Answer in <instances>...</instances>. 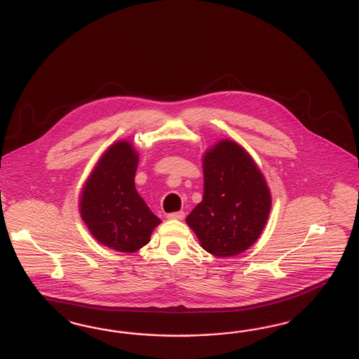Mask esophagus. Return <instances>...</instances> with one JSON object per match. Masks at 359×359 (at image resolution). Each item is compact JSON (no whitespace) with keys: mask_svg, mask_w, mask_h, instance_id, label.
Segmentation results:
<instances>
[{"mask_svg":"<svg viewBox=\"0 0 359 359\" xmlns=\"http://www.w3.org/2000/svg\"><path fill=\"white\" fill-rule=\"evenodd\" d=\"M184 217V212L179 210V212H171L167 215V219L170 220H182Z\"/></svg>","mask_w":359,"mask_h":359,"instance_id":"obj_1","label":"esophagus"}]
</instances>
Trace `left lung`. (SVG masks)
Instances as JSON below:
<instances>
[{"mask_svg":"<svg viewBox=\"0 0 359 359\" xmlns=\"http://www.w3.org/2000/svg\"><path fill=\"white\" fill-rule=\"evenodd\" d=\"M204 195L187 224L217 257L247 250L261 235L272 205L269 188L245 149L222 140L203 161Z\"/></svg>","mask_w":359,"mask_h":359,"instance_id":"8db88e82","label":"left lung"}]
</instances>
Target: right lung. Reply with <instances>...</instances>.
Returning a JSON list of instances; mask_svg holds the SVG:
<instances>
[{
	"mask_svg": "<svg viewBox=\"0 0 359 359\" xmlns=\"http://www.w3.org/2000/svg\"><path fill=\"white\" fill-rule=\"evenodd\" d=\"M137 154L128 142L104 152L87 180L81 216L100 244L133 253L146 245L161 219L149 210L135 189Z\"/></svg>",
	"mask_w": 359,
	"mask_h": 359,
	"instance_id": "add662e5",
	"label": "right lung"
}]
</instances>
